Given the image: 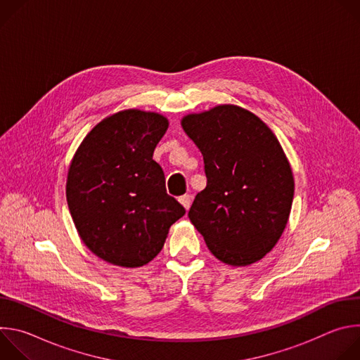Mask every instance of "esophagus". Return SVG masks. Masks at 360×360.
Instances as JSON below:
<instances>
[{"label": "esophagus", "instance_id": "34e87169", "mask_svg": "<svg viewBox=\"0 0 360 360\" xmlns=\"http://www.w3.org/2000/svg\"><path fill=\"white\" fill-rule=\"evenodd\" d=\"M179 202L182 203V207L188 211L189 208H191V203H192V198H191V195H182L181 198H179Z\"/></svg>", "mask_w": 360, "mask_h": 360}]
</instances>
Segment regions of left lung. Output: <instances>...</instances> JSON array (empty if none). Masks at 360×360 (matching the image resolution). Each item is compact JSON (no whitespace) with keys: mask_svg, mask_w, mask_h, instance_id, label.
Listing matches in <instances>:
<instances>
[{"mask_svg":"<svg viewBox=\"0 0 360 360\" xmlns=\"http://www.w3.org/2000/svg\"><path fill=\"white\" fill-rule=\"evenodd\" d=\"M181 125L202 152L207 174L191 222L224 264L261 261L285 231L295 192L278 138L261 118L231 104L189 114Z\"/></svg>","mask_w":360,"mask_h":360,"instance_id":"left-lung-1","label":"left lung"}]
</instances>
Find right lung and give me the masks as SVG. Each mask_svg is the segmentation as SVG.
Listing matches in <instances>:
<instances>
[{"mask_svg": "<svg viewBox=\"0 0 360 360\" xmlns=\"http://www.w3.org/2000/svg\"><path fill=\"white\" fill-rule=\"evenodd\" d=\"M168 125L157 112L120 111L89 131L71 161L67 202L72 221L86 248L112 265L150 262L171 225L185 215L152 160Z\"/></svg>", "mask_w": 360, "mask_h": 360, "instance_id": "obj_1", "label": "right lung"}]
</instances>
